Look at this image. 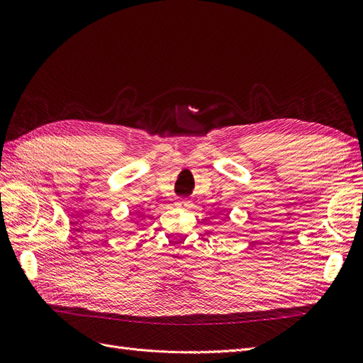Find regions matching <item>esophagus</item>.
Returning <instances> with one entry per match:
<instances>
[{
  "label": "esophagus",
  "instance_id": "obj_1",
  "mask_svg": "<svg viewBox=\"0 0 363 363\" xmlns=\"http://www.w3.org/2000/svg\"><path fill=\"white\" fill-rule=\"evenodd\" d=\"M175 206H177V207H191V206H192V201L183 199V200H179L177 203H175Z\"/></svg>",
  "mask_w": 363,
  "mask_h": 363
}]
</instances>
